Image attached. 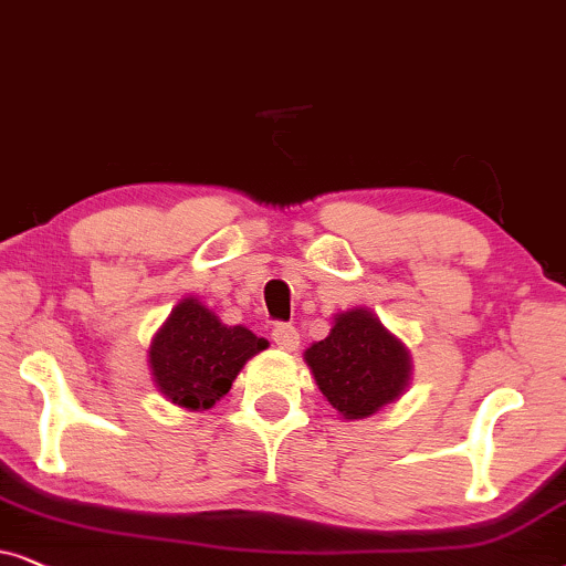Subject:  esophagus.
Returning a JSON list of instances; mask_svg holds the SVG:
<instances>
[{
	"instance_id": "1",
	"label": "esophagus",
	"mask_w": 566,
	"mask_h": 566,
	"mask_svg": "<svg viewBox=\"0 0 566 566\" xmlns=\"http://www.w3.org/2000/svg\"><path fill=\"white\" fill-rule=\"evenodd\" d=\"M271 338H274V344L284 352H295L300 346L297 328L290 326V323H279V326H274V331H271Z\"/></svg>"
}]
</instances>
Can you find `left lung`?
<instances>
[{
    "label": "left lung",
    "instance_id": "left-lung-1",
    "mask_svg": "<svg viewBox=\"0 0 566 566\" xmlns=\"http://www.w3.org/2000/svg\"><path fill=\"white\" fill-rule=\"evenodd\" d=\"M315 386L338 417L367 419L396 403L411 382V352L370 307H349L334 315L323 342L303 354Z\"/></svg>",
    "mask_w": 566,
    "mask_h": 566
}]
</instances>
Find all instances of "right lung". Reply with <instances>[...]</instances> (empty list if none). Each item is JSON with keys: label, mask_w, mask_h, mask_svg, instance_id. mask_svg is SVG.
<instances>
[{"label": "right lung", "mask_w": 566, "mask_h": 566, "mask_svg": "<svg viewBox=\"0 0 566 566\" xmlns=\"http://www.w3.org/2000/svg\"><path fill=\"white\" fill-rule=\"evenodd\" d=\"M269 346L245 326H228L199 297H184L153 336L147 352L155 388L170 403L205 411L220 401L245 367Z\"/></svg>", "instance_id": "add662e5"}]
</instances>
